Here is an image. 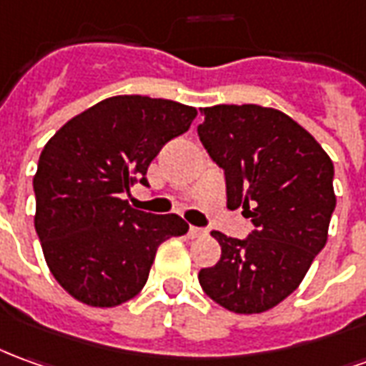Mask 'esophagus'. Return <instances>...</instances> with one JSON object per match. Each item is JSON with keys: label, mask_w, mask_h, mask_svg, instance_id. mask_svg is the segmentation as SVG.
<instances>
[{"label": "esophagus", "mask_w": 366, "mask_h": 366, "mask_svg": "<svg viewBox=\"0 0 366 366\" xmlns=\"http://www.w3.org/2000/svg\"><path fill=\"white\" fill-rule=\"evenodd\" d=\"M188 236H190V237H202V236H206V229H202V227L190 226V229H188Z\"/></svg>", "instance_id": "esophagus-1"}]
</instances>
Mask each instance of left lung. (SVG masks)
I'll return each instance as SVG.
<instances>
[{"label": "left lung", "mask_w": 366, "mask_h": 366, "mask_svg": "<svg viewBox=\"0 0 366 366\" xmlns=\"http://www.w3.org/2000/svg\"><path fill=\"white\" fill-rule=\"evenodd\" d=\"M198 134L226 172L227 208H242L254 232L245 239L212 232L222 245L198 280L232 313L255 315L290 297L325 247L335 209L333 162L285 112L259 104L200 109Z\"/></svg>", "instance_id": "obj_1"}]
</instances>
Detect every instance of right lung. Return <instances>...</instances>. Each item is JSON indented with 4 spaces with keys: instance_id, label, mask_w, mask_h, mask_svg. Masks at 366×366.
I'll list each match as a JSON object with an SVG mask.
<instances>
[{
    "instance_id": "right-lung-1",
    "label": "right lung",
    "mask_w": 366,
    "mask_h": 366,
    "mask_svg": "<svg viewBox=\"0 0 366 366\" xmlns=\"http://www.w3.org/2000/svg\"><path fill=\"white\" fill-rule=\"evenodd\" d=\"M198 111L140 94L104 99L53 134L33 176L35 232L49 272L89 307H117L139 295L158 245L184 236L176 214L134 209L122 194L160 148L190 129Z\"/></svg>"
}]
</instances>
